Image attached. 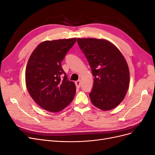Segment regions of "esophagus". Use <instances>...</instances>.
<instances>
[{"label":"esophagus","instance_id":"34e87169","mask_svg":"<svg viewBox=\"0 0 155 155\" xmlns=\"http://www.w3.org/2000/svg\"><path fill=\"white\" fill-rule=\"evenodd\" d=\"M81 80H78V81H76V87H78V88L80 87V86H81Z\"/></svg>","mask_w":155,"mask_h":155}]
</instances>
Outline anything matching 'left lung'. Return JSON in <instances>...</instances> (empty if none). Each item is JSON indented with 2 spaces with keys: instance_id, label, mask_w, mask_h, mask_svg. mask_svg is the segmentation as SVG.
Returning a JSON list of instances; mask_svg holds the SVG:
<instances>
[{
  "instance_id": "1",
  "label": "left lung",
  "mask_w": 155,
  "mask_h": 155,
  "mask_svg": "<svg viewBox=\"0 0 155 155\" xmlns=\"http://www.w3.org/2000/svg\"><path fill=\"white\" fill-rule=\"evenodd\" d=\"M92 69L94 85L89 94L92 104L109 110L123 101L129 85V70L120 51L105 39H77Z\"/></svg>"
}]
</instances>
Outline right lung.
<instances>
[{
	"label": "right lung",
	"mask_w": 155,
	"mask_h": 155,
	"mask_svg": "<svg viewBox=\"0 0 155 155\" xmlns=\"http://www.w3.org/2000/svg\"><path fill=\"white\" fill-rule=\"evenodd\" d=\"M76 38L46 41L40 43L28 59L26 85L32 99L43 109L58 112L73 100L76 85L69 81L61 61Z\"/></svg>",
	"instance_id": "right-lung-1"
}]
</instances>
